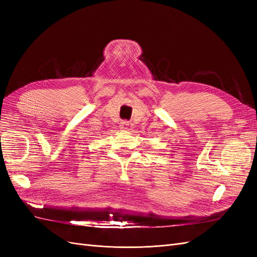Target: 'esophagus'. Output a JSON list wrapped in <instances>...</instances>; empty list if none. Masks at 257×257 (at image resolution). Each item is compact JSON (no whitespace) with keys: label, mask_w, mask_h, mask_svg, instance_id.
Here are the masks:
<instances>
[{"label":"esophagus","mask_w":257,"mask_h":257,"mask_svg":"<svg viewBox=\"0 0 257 257\" xmlns=\"http://www.w3.org/2000/svg\"><path fill=\"white\" fill-rule=\"evenodd\" d=\"M131 127H132V124L128 121H122L120 124V128L124 132H127V131L132 130Z\"/></svg>","instance_id":"obj_1"}]
</instances>
